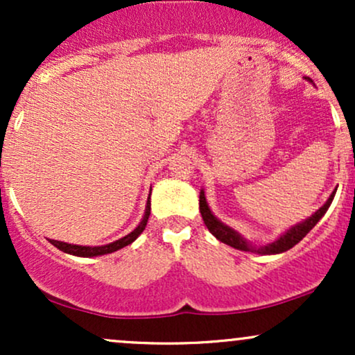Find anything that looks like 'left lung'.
<instances>
[{
  "mask_svg": "<svg viewBox=\"0 0 355 355\" xmlns=\"http://www.w3.org/2000/svg\"><path fill=\"white\" fill-rule=\"evenodd\" d=\"M309 81H312V80L309 78ZM334 195H336V191H332V195L329 197V200L325 202L324 205H322L320 209L315 211V214H312L311 217L305 218L304 222L291 227V229L285 232L284 235H280L275 242L268 243V245H263V247H254L252 243H248L247 240L239 234V232H235L234 229H230L229 225H225V223L220 222V220L215 217V215L211 214V210L209 209V203H207V198H205V191L203 190L200 191V214H202L203 222H205L207 229L210 230V234L214 235L215 239H218L220 242L227 243V245L237 248V250L254 252V254H260V255L282 254V252H287L288 248L297 245V243H299L300 240H302L305 235H307L309 232H311L313 227L317 225V222L324 217L325 211H327L329 207H331V203L334 200Z\"/></svg>",
  "mask_w": 355,
  "mask_h": 355,
  "instance_id": "obj_1",
  "label": "left lung"
}]
</instances>
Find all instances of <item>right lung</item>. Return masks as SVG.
<instances>
[{
  "label": "right lung",
  "mask_w": 355,
  "mask_h": 355,
  "mask_svg": "<svg viewBox=\"0 0 355 355\" xmlns=\"http://www.w3.org/2000/svg\"><path fill=\"white\" fill-rule=\"evenodd\" d=\"M150 217V197L148 202H146V209H145V215L141 218V222L138 223V227L133 232H130L128 235H125L123 239L115 240V242L107 243V245H100V247H87V245H73V243H67V242H60V240H50V243H53L56 248H60L61 252L70 255H76V257H98V255H105V254H112V252L120 250L126 245H130L132 242H135L138 239V235L145 230L146 222H148Z\"/></svg>",
  "instance_id": "obj_1"
}]
</instances>
